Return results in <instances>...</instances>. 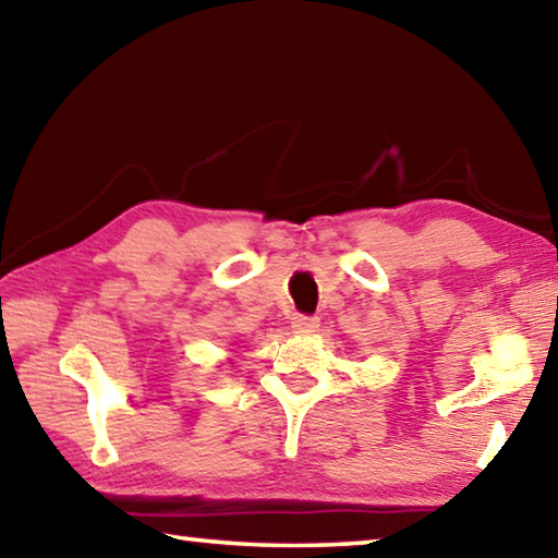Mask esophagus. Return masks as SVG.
Instances as JSON below:
<instances>
[{
	"label": "esophagus",
	"instance_id": "obj_1",
	"mask_svg": "<svg viewBox=\"0 0 558 558\" xmlns=\"http://www.w3.org/2000/svg\"><path fill=\"white\" fill-rule=\"evenodd\" d=\"M292 327H295L298 332H317L319 319L310 317V315H298V317H292Z\"/></svg>",
	"mask_w": 558,
	"mask_h": 558
}]
</instances>
